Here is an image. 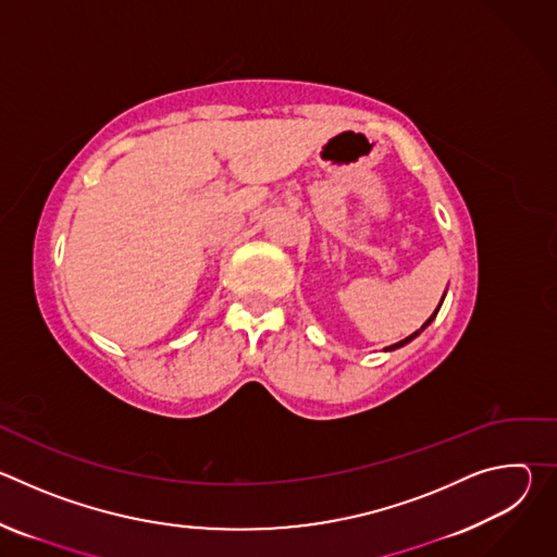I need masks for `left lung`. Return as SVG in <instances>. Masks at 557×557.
Listing matches in <instances>:
<instances>
[{
	"label": "left lung",
	"mask_w": 557,
	"mask_h": 557,
	"mask_svg": "<svg viewBox=\"0 0 557 557\" xmlns=\"http://www.w3.org/2000/svg\"><path fill=\"white\" fill-rule=\"evenodd\" d=\"M443 297H445V295H443ZM441 304H443V301H441ZM441 304H438V308H441ZM438 308H436V310H434V314H432V317H430V320H428V322H425V324H423V326H421V331H425V329H428V326H430V324H432V320H434V317H436V312H438ZM421 331H417V333H412V335H410V337H406V339H404V342H399V344H392V346H387V348H385V350H396V348H401V346H406V344H410V342H412V339H414V337H417V335H421Z\"/></svg>",
	"instance_id": "8db88e82"
}]
</instances>
